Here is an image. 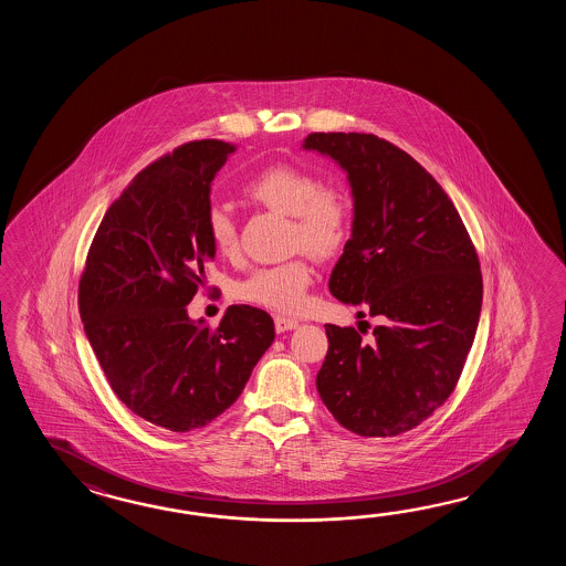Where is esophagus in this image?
<instances>
[{
  "mask_svg": "<svg viewBox=\"0 0 566 566\" xmlns=\"http://www.w3.org/2000/svg\"><path fill=\"white\" fill-rule=\"evenodd\" d=\"M300 325L297 319H293V317H285V315H275V329H277L279 334H283V332H291V329H295Z\"/></svg>",
  "mask_w": 566,
  "mask_h": 566,
  "instance_id": "1",
  "label": "esophagus"
}]
</instances>
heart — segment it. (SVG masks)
<instances>
[{
    "label": "heart",
    "instance_id": "1",
    "mask_svg": "<svg viewBox=\"0 0 566 566\" xmlns=\"http://www.w3.org/2000/svg\"><path fill=\"white\" fill-rule=\"evenodd\" d=\"M244 193L261 205L293 217L291 242L313 253L332 254L348 241L354 218L352 198L339 188H327L319 176L297 166H269L244 184ZM208 237L220 254L237 249V224L224 206L206 212ZM313 266L305 256L279 265L259 266L242 281L239 297L275 312L295 313L305 307Z\"/></svg>",
    "mask_w": 566,
    "mask_h": 566
}]
</instances>
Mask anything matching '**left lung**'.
<instances>
[{"label": "left lung", "mask_w": 566, "mask_h": 566, "mask_svg": "<svg viewBox=\"0 0 566 566\" xmlns=\"http://www.w3.org/2000/svg\"><path fill=\"white\" fill-rule=\"evenodd\" d=\"M303 149L332 157L354 200L329 291L378 317L368 339L366 329L325 325L317 392L352 433H407L458 385L480 322L478 253L443 188L397 145L373 133H312Z\"/></svg>", "instance_id": "1"}]
</instances>
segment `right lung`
Returning a JSON list of instances; mask_svg holds the SVG:
<instances>
[{
    "mask_svg": "<svg viewBox=\"0 0 566 566\" xmlns=\"http://www.w3.org/2000/svg\"><path fill=\"white\" fill-rule=\"evenodd\" d=\"M234 151L202 139L139 171L108 206L78 285L85 334L113 392L174 433L229 409L275 339L271 315L251 305H230L217 329L186 310L217 254L206 230L210 184Z\"/></svg>",
    "mask_w": 566,
    "mask_h": 566,
    "instance_id": "right-lung-1",
    "label": "right lung"
}]
</instances>
